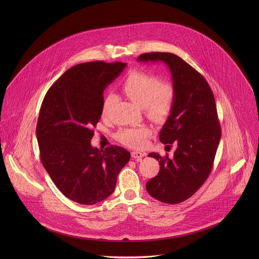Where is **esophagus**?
<instances>
[{"label":"esophagus","instance_id":"obj_1","mask_svg":"<svg viewBox=\"0 0 259 259\" xmlns=\"http://www.w3.org/2000/svg\"><path fill=\"white\" fill-rule=\"evenodd\" d=\"M146 155V152H142V151H133L132 152V157L135 158L136 160H140L142 157H144Z\"/></svg>","mask_w":259,"mask_h":259}]
</instances>
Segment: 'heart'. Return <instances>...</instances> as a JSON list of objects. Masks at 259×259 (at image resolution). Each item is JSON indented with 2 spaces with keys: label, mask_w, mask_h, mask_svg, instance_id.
I'll return each mask as SVG.
<instances>
[{
  "label": "heart",
  "mask_w": 259,
  "mask_h": 259,
  "mask_svg": "<svg viewBox=\"0 0 259 259\" xmlns=\"http://www.w3.org/2000/svg\"><path fill=\"white\" fill-rule=\"evenodd\" d=\"M126 97L135 104L143 107L149 119L159 122L168 117L174 109L176 90L170 82H161L159 76L141 70L130 72L121 84ZM114 96L109 94L103 103L104 117L111 112ZM151 134L148 126L125 127L117 132L116 139L123 145L134 148H144Z\"/></svg>",
  "instance_id": "heart-1"
}]
</instances>
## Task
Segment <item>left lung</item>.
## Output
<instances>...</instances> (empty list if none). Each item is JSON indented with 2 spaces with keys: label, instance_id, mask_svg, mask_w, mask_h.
I'll use <instances>...</instances> for the list:
<instances>
[{
  "label": "left lung",
  "instance_id": "8db88e82",
  "mask_svg": "<svg viewBox=\"0 0 259 259\" xmlns=\"http://www.w3.org/2000/svg\"><path fill=\"white\" fill-rule=\"evenodd\" d=\"M138 60L163 62L172 76L176 101L159 141L166 147L176 143L178 148L172 158L148 153L158 160L159 171L146 186L153 198L177 204L192 196L212 169L222 138L214 96L206 79L175 54L146 53Z\"/></svg>",
  "mask_w": 259,
  "mask_h": 259
}]
</instances>
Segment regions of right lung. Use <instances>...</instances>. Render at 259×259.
Returning <instances> with one entry per match:
<instances>
[{"label":"right lung","instance_id":"add662e5","mask_svg":"<svg viewBox=\"0 0 259 259\" xmlns=\"http://www.w3.org/2000/svg\"><path fill=\"white\" fill-rule=\"evenodd\" d=\"M125 63H82L49 89L40 106L37 140L40 161L59 190L80 204H95L113 192L131 153L121 147L93 148L104 91Z\"/></svg>","mask_w":259,"mask_h":259}]
</instances>
